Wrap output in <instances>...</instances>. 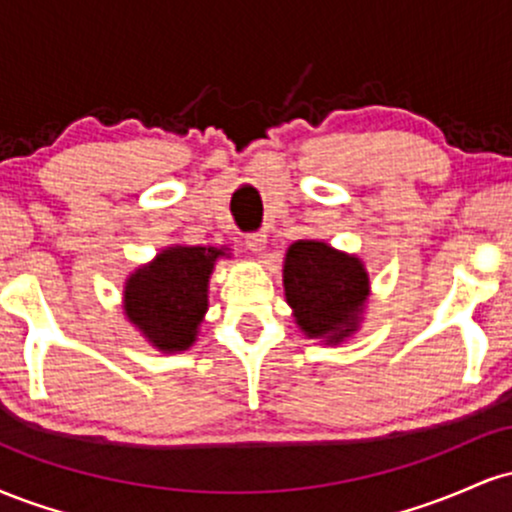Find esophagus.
<instances>
[{
  "label": "esophagus",
  "instance_id": "esophagus-1",
  "mask_svg": "<svg viewBox=\"0 0 512 512\" xmlns=\"http://www.w3.org/2000/svg\"><path fill=\"white\" fill-rule=\"evenodd\" d=\"M245 248L255 252V255H262L264 248H267V233L257 231V233H250V236H245Z\"/></svg>",
  "mask_w": 512,
  "mask_h": 512
}]
</instances>
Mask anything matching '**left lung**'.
<instances>
[{
  "mask_svg": "<svg viewBox=\"0 0 512 512\" xmlns=\"http://www.w3.org/2000/svg\"><path fill=\"white\" fill-rule=\"evenodd\" d=\"M284 291L296 325L310 339L339 344L358 330L370 281L356 255L322 240H296L286 250Z\"/></svg>",
  "mask_w": 512,
  "mask_h": 512,
  "instance_id": "left-lung-1",
  "label": "left lung"
}]
</instances>
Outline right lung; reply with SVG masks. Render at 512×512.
Listing matches in <instances>:
<instances>
[{"label": "right lung", "instance_id": "right-lung-1", "mask_svg": "<svg viewBox=\"0 0 512 512\" xmlns=\"http://www.w3.org/2000/svg\"><path fill=\"white\" fill-rule=\"evenodd\" d=\"M226 248L173 245L125 284V315L163 354L187 351L207 313L209 276Z\"/></svg>", "mask_w": 512, "mask_h": 512}]
</instances>
